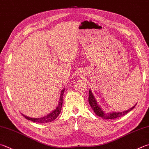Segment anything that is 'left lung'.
<instances>
[{
  "label": "left lung",
  "mask_w": 149,
  "mask_h": 149,
  "mask_svg": "<svg viewBox=\"0 0 149 149\" xmlns=\"http://www.w3.org/2000/svg\"><path fill=\"white\" fill-rule=\"evenodd\" d=\"M88 102L89 104H90V105L91 106L92 109H93L94 113H95V114L103 118H105V119H114V118H116L123 117V116L125 115L128 112L132 111L135 107V106H136V105H135L134 107H132L130 109L127 111H123V112L104 113V111L102 109V108L100 107V105L98 104V103H97L95 98H94L93 93H92V91L91 89L89 90Z\"/></svg>",
  "instance_id": "left-lung-1"
}]
</instances>
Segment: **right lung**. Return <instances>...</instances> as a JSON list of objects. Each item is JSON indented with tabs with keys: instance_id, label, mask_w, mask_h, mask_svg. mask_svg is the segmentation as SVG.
<instances>
[{
	"instance_id": "right-lung-1",
	"label": "right lung",
	"mask_w": 149,
	"mask_h": 149,
	"mask_svg": "<svg viewBox=\"0 0 149 149\" xmlns=\"http://www.w3.org/2000/svg\"><path fill=\"white\" fill-rule=\"evenodd\" d=\"M64 92V89H63V90L61 91L60 100H59L58 106L56 107L55 109H54V111H53L51 113H49V114L47 115L46 116H44V117H40V118H31V117H26V116L22 114L23 116L27 120H31L32 122H35V123H50V122H52L54 120H55L56 118L58 117V115L61 113V108L63 107V98Z\"/></svg>"
}]
</instances>
